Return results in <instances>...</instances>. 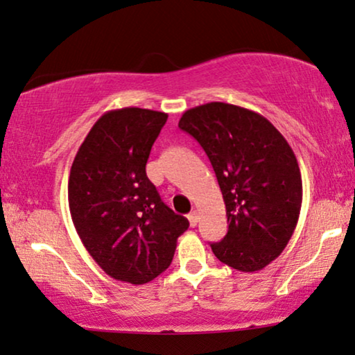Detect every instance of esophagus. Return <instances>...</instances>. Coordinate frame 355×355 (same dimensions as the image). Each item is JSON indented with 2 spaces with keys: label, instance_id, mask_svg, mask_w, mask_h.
I'll list each match as a JSON object with an SVG mask.
<instances>
[{
  "label": "esophagus",
  "instance_id": "1",
  "mask_svg": "<svg viewBox=\"0 0 355 355\" xmlns=\"http://www.w3.org/2000/svg\"><path fill=\"white\" fill-rule=\"evenodd\" d=\"M188 220H189V225L191 227H196L198 225V222H199V214L194 211V212H191L188 216Z\"/></svg>",
  "mask_w": 355,
  "mask_h": 355
}]
</instances>
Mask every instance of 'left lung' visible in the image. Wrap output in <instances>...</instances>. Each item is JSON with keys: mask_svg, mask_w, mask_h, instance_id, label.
Returning <instances> with one entry per match:
<instances>
[{"mask_svg": "<svg viewBox=\"0 0 355 355\" xmlns=\"http://www.w3.org/2000/svg\"><path fill=\"white\" fill-rule=\"evenodd\" d=\"M178 127L206 151L223 194L228 232L212 252L236 270H262L286 248L301 212L291 146L261 114L228 103L188 109Z\"/></svg>", "mask_w": 355, "mask_h": 355, "instance_id": "left-lung-1", "label": "left lung"}]
</instances>
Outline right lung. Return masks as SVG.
I'll return each instance as SVG.
<instances>
[{
	"mask_svg": "<svg viewBox=\"0 0 355 355\" xmlns=\"http://www.w3.org/2000/svg\"><path fill=\"white\" fill-rule=\"evenodd\" d=\"M167 114L122 107L103 114L78 148L69 209L83 246L119 282L144 284L166 270L189 227L162 202L146 162Z\"/></svg>",
	"mask_w": 355,
	"mask_h": 355,
	"instance_id": "1",
	"label": "right lung"
}]
</instances>
